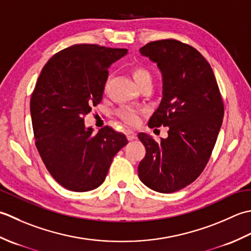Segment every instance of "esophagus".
Segmentation results:
<instances>
[{
    "label": "esophagus",
    "mask_w": 251,
    "mask_h": 251,
    "mask_svg": "<svg viewBox=\"0 0 251 251\" xmlns=\"http://www.w3.org/2000/svg\"><path fill=\"white\" fill-rule=\"evenodd\" d=\"M126 139L129 140V141H133V140H135L136 139V134L133 131H130V130H127L126 132Z\"/></svg>",
    "instance_id": "34e87169"
}]
</instances>
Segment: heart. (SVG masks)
Wrapping results in <instances>:
<instances>
[{"instance_id": "obj_1", "label": "heart", "mask_w": 251, "mask_h": 251, "mask_svg": "<svg viewBox=\"0 0 251 251\" xmlns=\"http://www.w3.org/2000/svg\"><path fill=\"white\" fill-rule=\"evenodd\" d=\"M132 75H133V79H134L136 84L140 82H143V81H151V80L150 71L145 69L144 67H140V66H137V67L132 69ZM118 116L122 120L129 125H136V124H139V121H140L139 112L134 109H131V108L120 109L118 111Z\"/></svg>"}]
</instances>
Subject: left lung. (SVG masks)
Instances as JSON below:
<instances>
[{
  "mask_svg": "<svg viewBox=\"0 0 251 251\" xmlns=\"http://www.w3.org/2000/svg\"><path fill=\"white\" fill-rule=\"evenodd\" d=\"M161 74V101L148 126H168L157 143L139 133L146 155L139 177L151 190L173 193L201 176L221 129L224 107L210 64L197 50L176 40H161L140 49Z\"/></svg>",
  "mask_w": 251,
  "mask_h": 251,
  "instance_id": "left-lung-1",
  "label": "left lung"
}]
</instances>
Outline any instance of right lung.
Here are the masks:
<instances>
[{
	"instance_id": "1",
	"label": "right lung",
	"mask_w": 251,
	"mask_h": 251,
	"mask_svg": "<svg viewBox=\"0 0 251 251\" xmlns=\"http://www.w3.org/2000/svg\"><path fill=\"white\" fill-rule=\"evenodd\" d=\"M126 49L76 44L50 58L30 101L35 146L56 182L73 192L95 190L105 181L125 134L105 126L94 134L83 117L100 103L110 66Z\"/></svg>"
}]
</instances>
